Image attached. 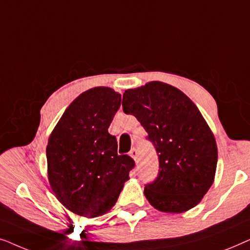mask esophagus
Returning <instances> with one entry per match:
<instances>
[{
	"mask_svg": "<svg viewBox=\"0 0 250 250\" xmlns=\"http://www.w3.org/2000/svg\"><path fill=\"white\" fill-rule=\"evenodd\" d=\"M129 156H131L132 158L135 160V163H138V150H136L135 148H133L131 151H129Z\"/></svg>",
	"mask_w": 250,
	"mask_h": 250,
	"instance_id": "obj_1",
	"label": "esophagus"
}]
</instances>
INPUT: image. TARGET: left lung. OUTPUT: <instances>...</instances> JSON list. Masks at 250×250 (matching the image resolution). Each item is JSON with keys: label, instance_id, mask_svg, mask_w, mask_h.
Here are the masks:
<instances>
[{"label": "left lung", "instance_id": "1", "mask_svg": "<svg viewBox=\"0 0 250 250\" xmlns=\"http://www.w3.org/2000/svg\"><path fill=\"white\" fill-rule=\"evenodd\" d=\"M123 110L148 133L159 160L158 176L145 196L164 213H183L200 203L214 182L217 146L197 105L163 82L126 90Z\"/></svg>", "mask_w": 250, "mask_h": 250}]
</instances>
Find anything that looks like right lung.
Listing matches in <instances>:
<instances>
[{
	"instance_id": "right-lung-1",
	"label": "right lung",
	"mask_w": 250,
	"mask_h": 250,
	"mask_svg": "<svg viewBox=\"0 0 250 250\" xmlns=\"http://www.w3.org/2000/svg\"><path fill=\"white\" fill-rule=\"evenodd\" d=\"M121 99L110 87L84 92L64 110L49 138L50 186L57 199L80 216L108 213L135 166L129 156L118 155L116 136L108 132Z\"/></svg>"
}]
</instances>
